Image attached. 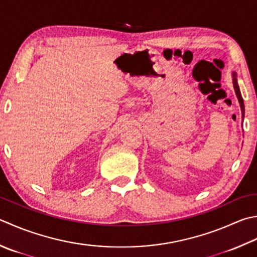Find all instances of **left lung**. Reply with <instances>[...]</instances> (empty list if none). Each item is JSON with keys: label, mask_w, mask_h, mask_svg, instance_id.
<instances>
[{"label": "left lung", "mask_w": 257, "mask_h": 257, "mask_svg": "<svg viewBox=\"0 0 257 257\" xmlns=\"http://www.w3.org/2000/svg\"><path fill=\"white\" fill-rule=\"evenodd\" d=\"M232 77H233V85H234V89H235V93H236V95H237L238 102L240 104V110H242V118H244L245 108H244V101H243L242 94H240L239 87H238V83H237V74H236V72H233L232 73Z\"/></svg>", "instance_id": "obj_1"}]
</instances>
